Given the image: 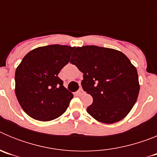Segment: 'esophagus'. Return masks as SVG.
<instances>
[{
	"label": "esophagus",
	"mask_w": 157,
	"mask_h": 157,
	"mask_svg": "<svg viewBox=\"0 0 157 157\" xmlns=\"http://www.w3.org/2000/svg\"><path fill=\"white\" fill-rule=\"evenodd\" d=\"M84 94V92L82 91V90H79L77 92V95L78 96H82Z\"/></svg>",
	"instance_id": "1"
}]
</instances>
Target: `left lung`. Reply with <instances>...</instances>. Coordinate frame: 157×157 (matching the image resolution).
<instances>
[{
    "instance_id": "8db88e82",
    "label": "left lung",
    "mask_w": 157,
    "mask_h": 157,
    "mask_svg": "<svg viewBox=\"0 0 157 157\" xmlns=\"http://www.w3.org/2000/svg\"><path fill=\"white\" fill-rule=\"evenodd\" d=\"M83 73L82 86L93 97L86 111L96 120L114 123L128 115L138 99L137 69L126 55L96 45L77 47L70 60Z\"/></svg>"
}]
</instances>
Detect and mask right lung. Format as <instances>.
Instances as JSON below:
<instances>
[{
    "label": "right lung",
    "instance_id": "right-lung-1",
    "mask_svg": "<svg viewBox=\"0 0 157 157\" xmlns=\"http://www.w3.org/2000/svg\"><path fill=\"white\" fill-rule=\"evenodd\" d=\"M75 47L51 45L29 52L15 75L16 98L26 113L36 120H53L67 110L73 94L63 86L59 71Z\"/></svg>",
    "mask_w": 157,
    "mask_h": 157
}]
</instances>
